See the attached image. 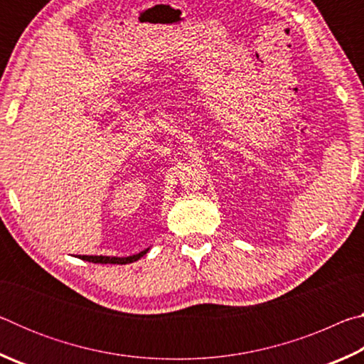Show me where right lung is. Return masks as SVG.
I'll list each match as a JSON object with an SVG mask.
<instances>
[{"label":"right lung","instance_id":"obj_1","mask_svg":"<svg viewBox=\"0 0 364 364\" xmlns=\"http://www.w3.org/2000/svg\"><path fill=\"white\" fill-rule=\"evenodd\" d=\"M151 247H147L144 250H141L139 254H134V255H128V257H107V255H80L78 258H82V260L86 262H91V263H102V264H127V263H133L139 260L141 257L146 255L147 252H149Z\"/></svg>","mask_w":364,"mask_h":364}]
</instances>
